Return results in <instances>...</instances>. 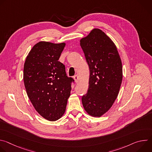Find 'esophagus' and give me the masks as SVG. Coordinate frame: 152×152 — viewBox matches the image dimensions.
Here are the masks:
<instances>
[{
    "instance_id": "34e87169",
    "label": "esophagus",
    "mask_w": 152,
    "mask_h": 152,
    "mask_svg": "<svg viewBox=\"0 0 152 152\" xmlns=\"http://www.w3.org/2000/svg\"><path fill=\"white\" fill-rule=\"evenodd\" d=\"M73 78H74V79H75V80L76 83H77V82H78V79H79V78H78V76H77V75H75V76H74Z\"/></svg>"
}]
</instances>
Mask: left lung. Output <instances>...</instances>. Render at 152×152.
Here are the masks:
<instances>
[{
  "label": "left lung",
  "mask_w": 152,
  "mask_h": 152,
  "mask_svg": "<svg viewBox=\"0 0 152 152\" xmlns=\"http://www.w3.org/2000/svg\"><path fill=\"white\" fill-rule=\"evenodd\" d=\"M90 69L89 86L82 97L85 110L100 117L117 97L123 78L122 64L113 41L99 29H94L80 41Z\"/></svg>",
  "instance_id": "left-lung-1"
}]
</instances>
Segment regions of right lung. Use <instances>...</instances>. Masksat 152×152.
Masks as SVG:
<instances>
[{
    "label": "right lung",
    "mask_w": 152,
    "mask_h": 152,
    "mask_svg": "<svg viewBox=\"0 0 152 152\" xmlns=\"http://www.w3.org/2000/svg\"><path fill=\"white\" fill-rule=\"evenodd\" d=\"M65 43L40 41L26 59L23 80L35 110L45 118L56 121L64 114L75 80L67 76L64 64L58 61Z\"/></svg>",
    "instance_id": "right-lung-1"
}]
</instances>
